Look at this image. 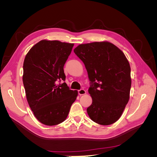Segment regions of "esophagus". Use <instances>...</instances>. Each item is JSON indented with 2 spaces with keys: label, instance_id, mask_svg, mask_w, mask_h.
<instances>
[{
  "label": "esophagus",
  "instance_id": "esophagus-1",
  "mask_svg": "<svg viewBox=\"0 0 157 157\" xmlns=\"http://www.w3.org/2000/svg\"><path fill=\"white\" fill-rule=\"evenodd\" d=\"M86 94V90H84V89H80L78 90V94L80 95V96H82V95H84Z\"/></svg>",
  "mask_w": 157,
  "mask_h": 157
}]
</instances>
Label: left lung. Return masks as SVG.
<instances>
[{
	"label": "left lung",
	"mask_w": 157,
	"mask_h": 157,
	"mask_svg": "<svg viewBox=\"0 0 157 157\" xmlns=\"http://www.w3.org/2000/svg\"><path fill=\"white\" fill-rule=\"evenodd\" d=\"M74 52L82 61L91 83L92 98L87 108L91 119L101 125L117 122L130 99V65L123 52L108 41L81 44Z\"/></svg>",
	"instance_id": "8db88e82"
}]
</instances>
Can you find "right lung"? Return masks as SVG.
<instances>
[{
    "instance_id": "add662e5",
    "label": "right lung",
    "mask_w": 157,
    "mask_h": 157,
    "mask_svg": "<svg viewBox=\"0 0 157 157\" xmlns=\"http://www.w3.org/2000/svg\"><path fill=\"white\" fill-rule=\"evenodd\" d=\"M74 46L59 40H42L27 52L23 62V83L29 105L42 124L54 126L67 118L78 96L65 80L63 66Z\"/></svg>"
}]
</instances>
